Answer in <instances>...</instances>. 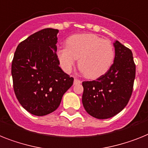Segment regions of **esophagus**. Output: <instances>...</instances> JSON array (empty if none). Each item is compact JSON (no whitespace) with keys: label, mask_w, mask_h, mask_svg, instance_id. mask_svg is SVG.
I'll return each instance as SVG.
<instances>
[{"label":"esophagus","mask_w":148,"mask_h":148,"mask_svg":"<svg viewBox=\"0 0 148 148\" xmlns=\"http://www.w3.org/2000/svg\"><path fill=\"white\" fill-rule=\"evenodd\" d=\"M81 83V81H80V80H78V79H77V78H75L74 80V85H77V84H79Z\"/></svg>","instance_id":"obj_1"}]
</instances>
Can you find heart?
Here are the masks:
<instances>
[{
  "instance_id": "obj_1",
  "label": "heart",
  "mask_w": 148,
  "mask_h": 148,
  "mask_svg": "<svg viewBox=\"0 0 148 148\" xmlns=\"http://www.w3.org/2000/svg\"><path fill=\"white\" fill-rule=\"evenodd\" d=\"M56 55L65 72H70L78 59V68L82 74L89 79H97L111 68L115 52L108 40L93 34H80L69 37L66 47L57 49Z\"/></svg>"
}]
</instances>
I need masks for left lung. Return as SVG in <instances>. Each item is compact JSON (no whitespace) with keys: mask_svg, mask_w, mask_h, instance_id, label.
I'll return each mask as SVG.
<instances>
[{"mask_svg":"<svg viewBox=\"0 0 148 148\" xmlns=\"http://www.w3.org/2000/svg\"><path fill=\"white\" fill-rule=\"evenodd\" d=\"M111 68L96 80L84 81L82 102L86 111L97 119L115 116L126 106L135 77V64L131 49L116 40Z\"/></svg>","mask_w":148,"mask_h":148,"instance_id":"1","label":"left lung"}]
</instances>
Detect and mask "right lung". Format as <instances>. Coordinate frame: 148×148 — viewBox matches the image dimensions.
Segmentation results:
<instances>
[{
    "mask_svg": "<svg viewBox=\"0 0 148 148\" xmlns=\"http://www.w3.org/2000/svg\"><path fill=\"white\" fill-rule=\"evenodd\" d=\"M58 29L45 28L21 42L14 53L11 73L15 94L35 116L53 112L73 85L74 78L61 69L56 55Z\"/></svg>",
    "mask_w": 148,
    "mask_h": 148,
    "instance_id": "add662e5",
    "label": "right lung"
}]
</instances>
